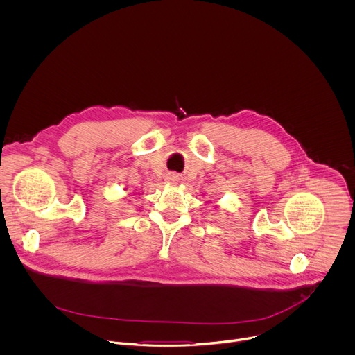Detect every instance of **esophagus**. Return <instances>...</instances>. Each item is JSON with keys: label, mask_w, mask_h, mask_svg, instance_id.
<instances>
[{"label": "esophagus", "mask_w": 355, "mask_h": 355, "mask_svg": "<svg viewBox=\"0 0 355 355\" xmlns=\"http://www.w3.org/2000/svg\"><path fill=\"white\" fill-rule=\"evenodd\" d=\"M170 184H177L178 181H180V175H177V174H174V173H171V174H168L167 175V178H166Z\"/></svg>", "instance_id": "1"}]
</instances>
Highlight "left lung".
<instances>
[{"label": "left lung", "mask_w": 355, "mask_h": 355, "mask_svg": "<svg viewBox=\"0 0 355 355\" xmlns=\"http://www.w3.org/2000/svg\"><path fill=\"white\" fill-rule=\"evenodd\" d=\"M214 209H218V206H216V207H214Z\"/></svg>", "instance_id": "left-lung-1"}]
</instances>
